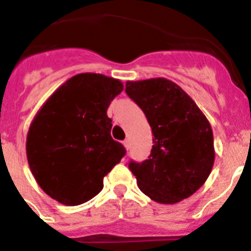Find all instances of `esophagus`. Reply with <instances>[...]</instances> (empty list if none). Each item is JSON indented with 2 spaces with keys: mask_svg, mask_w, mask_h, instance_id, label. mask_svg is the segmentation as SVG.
<instances>
[{
  "mask_svg": "<svg viewBox=\"0 0 251 251\" xmlns=\"http://www.w3.org/2000/svg\"><path fill=\"white\" fill-rule=\"evenodd\" d=\"M123 145H124V148H126V149H129V141H128V140H124L123 141Z\"/></svg>",
  "mask_w": 251,
  "mask_h": 251,
  "instance_id": "1",
  "label": "esophagus"
}]
</instances>
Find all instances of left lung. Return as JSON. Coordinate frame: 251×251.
<instances>
[{
  "mask_svg": "<svg viewBox=\"0 0 251 251\" xmlns=\"http://www.w3.org/2000/svg\"><path fill=\"white\" fill-rule=\"evenodd\" d=\"M126 93L144 111L154 136L149 159L129 162L140 190L167 205L190 197L214 166L208 120L177 84L164 77L127 81Z\"/></svg>",
  "mask_w": 251,
  "mask_h": 251,
  "instance_id": "left-lung-1",
  "label": "left lung"
}]
</instances>
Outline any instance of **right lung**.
Wrapping results in <instances>:
<instances>
[{
	"mask_svg": "<svg viewBox=\"0 0 251 251\" xmlns=\"http://www.w3.org/2000/svg\"><path fill=\"white\" fill-rule=\"evenodd\" d=\"M122 91L120 80L79 74L36 114L27 135V159L37 184L53 200L67 206L89 201L124 157V146L110 135L113 124L107 116Z\"/></svg>",
	"mask_w": 251,
	"mask_h": 251,
	"instance_id": "1",
	"label": "right lung"
}]
</instances>
